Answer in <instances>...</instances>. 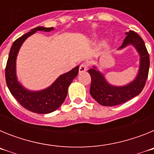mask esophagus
<instances>
[{
    "mask_svg": "<svg viewBox=\"0 0 154 154\" xmlns=\"http://www.w3.org/2000/svg\"><path fill=\"white\" fill-rule=\"evenodd\" d=\"M88 69V64L86 62H84V63H82L79 66V72H85Z\"/></svg>",
    "mask_w": 154,
    "mask_h": 154,
    "instance_id": "obj_1",
    "label": "esophagus"
}]
</instances>
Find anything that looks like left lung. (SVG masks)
Listing matches in <instances>:
<instances>
[{"mask_svg":"<svg viewBox=\"0 0 154 154\" xmlns=\"http://www.w3.org/2000/svg\"><path fill=\"white\" fill-rule=\"evenodd\" d=\"M130 44L135 46L140 55V71L133 82L123 87L112 86L107 83L103 75L96 68L89 70L91 76V96L102 106H113L122 104L139 95L145 86L149 73V53L143 40L133 31L126 32V38L119 48Z\"/></svg>","mask_w":154,"mask_h":154,"instance_id":"obj_1","label":"left lung"}]
</instances>
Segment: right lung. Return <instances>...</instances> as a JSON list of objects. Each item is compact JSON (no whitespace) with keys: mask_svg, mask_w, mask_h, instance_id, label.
I'll return each instance as SVG.
<instances>
[{"mask_svg":"<svg viewBox=\"0 0 154 154\" xmlns=\"http://www.w3.org/2000/svg\"><path fill=\"white\" fill-rule=\"evenodd\" d=\"M53 29V27H37L14 41L11 48L5 68L6 83L12 96L23 107L36 113H50L60 106L67 96L69 85L77 76L79 69V66H76L69 72L59 76L48 89L39 92H30L19 84L16 78L15 63L16 57L21 45L28 37L33 35L37 31H50Z\"/></svg>","mask_w":154,"mask_h":154,"instance_id":"right-lung-1","label":"right lung"}]
</instances>
